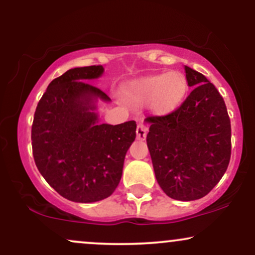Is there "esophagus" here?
<instances>
[{"mask_svg": "<svg viewBox=\"0 0 255 255\" xmlns=\"http://www.w3.org/2000/svg\"><path fill=\"white\" fill-rule=\"evenodd\" d=\"M148 127L146 126L144 122H139L136 127V137L137 140H145L146 139V134H147Z\"/></svg>", "mask_w": 255, "mask_h": 255, "instance_id": "obj_1", "label": "esophagus"}]
</instances>
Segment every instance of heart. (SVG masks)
I'll list each match as a JSON object with an SVG mask.
<instances>
[{
	"label": "heart",
	"mask_w": 255,
	"mask_h": 255,
	"mask_svg": "<svg viewBox=\"0 0 255 255\" xmlns=\"http://www.w3.org/2000/svg\"><path fill=\"white\" fill-rule=\"evenodd\" d=\"M187 80L180 72H169L133 81L126 90L133 102L151 101L152 109L166 113L177 107L186 95Z\"/></svg>",
	"instance_id": "heart-1"
}]
</instances>
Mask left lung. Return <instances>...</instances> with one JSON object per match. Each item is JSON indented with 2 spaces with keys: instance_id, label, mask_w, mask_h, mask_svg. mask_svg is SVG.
Masks as SVG:
<instances>
[{
  "instance_id": "1",
  "label": "left lung",
  "mask_w": 255,
  "mask_h": 255,
  "mask_svg": "<svg viewBox=\"0 0 255 255\" xmlns=\"http://www.w3.org/2000/svg\"><path fill=\"white\" fill-rule=\"evenodd\" d=\"M194 87L176 110L148 116L146 141L157 182L168 197H205L223 177L231 154V126L224 99L205 75L184 66Z\"/></svg>"
}]
</instances>
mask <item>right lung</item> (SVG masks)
I'll return each instance as SVG.
<instances>
[{
    "label": "right lung",
    "instance_id": "1",
    "mask_svg": "<svg viewBox=\"0 0 255 255\" xmlns=\"http://www.w3.org/2000/svg\"><path fill=\"white\" fill-rule=\"evenodd\" d=\"M102 66L67 71L49 84L32 124V152L42 176L63 198L95 203L119 186L126 153L136 136L135 121L98 124L97 99L107 93L86 80L103 74Z\"/></svg>",
    "mask_w": 255,
    "mask_h": 255
}]
</instances>
